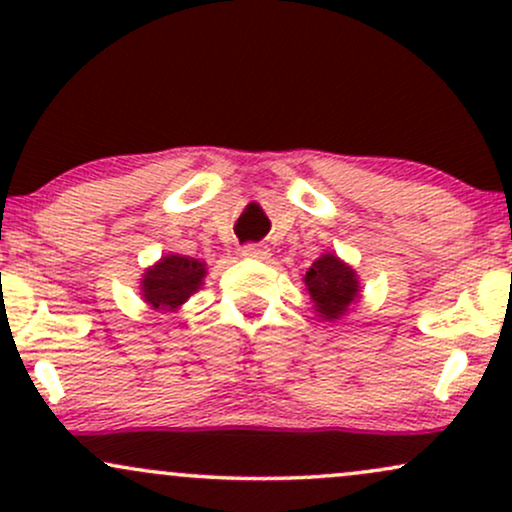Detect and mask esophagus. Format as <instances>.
Instances as JSON below:
<instances>
[{
    "mask_svg": "<svg viewBox=\"0 0 512 512\" xmlns=\"http://www.w3.org/2000/svg\"><path fill=\"white\" fill-rule=\"evenodd\" d=\"M240 255L248 257V260L264 262V260H269V248H267V245H260V243H248V245H243V248H240Z\"/></svg>",
    "mask_w": 512,
    "mask_h": 512,
    "instance_id": "esophagus-1",
    "label": "esophagus"
}]
</instances>
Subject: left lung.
I'll return each mask as SVG.
<instances>
[{"label": "left lung", "instance_id": "left-lung-1", "mask_svg": "<svg viewBox=\"0 0 512 512\" xmlns=\"http://www.w3.org/2000/svg\"><path fill=\"white\" fill-rule=\"evenodd\" d=\"M303 281L317 315L325 317V320H339L349 313V308L358 301V293H361L354 269L332 252L317 257L313 267L305 272Z\"/></svg>", "mask_w": 512, "mask_h": 512}]
</instances>
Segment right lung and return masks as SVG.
Returning <instances> with one entry per match:
<instances>
[{"mask_svg": "<svg viewBox=\"0 0 512 512\" xmlns=\"http://www.w3.org/2000/svg\"><path fill=\"white\" fill-rule=\"evenodd\" d=\"M207 267L187 255H166L142 276L144 301L156 310H178L202 286Z\"/></svg>", "mask_w": 512, "mask_h": 512, "instance_id": "obj_1", "label": "right lung"}]
</instances>
